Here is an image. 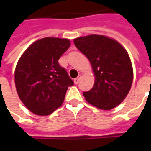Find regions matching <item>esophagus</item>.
<instances>
[{
	"mask_svg": "<svg viewBox=\"0 0 151 151\" xmlns=\"http://www.w3.org/2000/svg\"><path fill=\"white\" fill-rule=\"evenodd\" d=\"M80 79H81V76H78V77H76V78L74 80V83H75V84H77L79 81H80Z\"/></svg>",
	"mask_w": 151,
	"mask_h": 151,
	"instance_id": "esophagus-1",
	"label": "esophagus"
}]
</instances>
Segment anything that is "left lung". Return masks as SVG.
Here are the masks:
<instances>
[{
    "mask_svg": "<svg viewBox=\"0 0 151 151\" xmlns=\"http://www.w3.org/2000/svg\"><path fill=\"white\" fill-rule=\"evenodd\" d=\"M74 44L90 60L95 83L84 91L86 100L97 108L110 110L124 100L133 81V68L124 48L113 38L91 34L74 39Z\"/></svg>",
    "mask_w": 151,
    "mask_h": 151,
    "instance_id": "8db88e82",
    "label": "left lung"
}]
</instances>
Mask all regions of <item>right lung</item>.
<instances>
[{
  "instance_id": "right-lung-1",
  "label": "right lung",
  "mask_w": 151,
  "mask_h": 151,
  "mask_svg": "<svg viewBox=\"0 0 151 151\" xmlns=\"http://www.w3.org/2000/svg\"><path fill=\"white\" fill-rule=\"evenodd\" d=\"M70 45L67 38H44L32 44L15 70V85L21 101L32 113L50 115L60 107L74 85L58 60Z\"/></svg>"
}]
</instances>
